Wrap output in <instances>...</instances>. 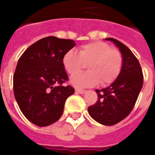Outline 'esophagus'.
<instances>
[{
	"instance_id": "34e87169",
	"label": "esophagus",
	"mask_w": 155,
	"mask_h": 155,
	"mask_svg": "<svg viewBox=\"0 0 155 155\" xmlns=\"http://www.w3.org/2000/svg\"><path fill=\"white\" fill-rule=\"evenodd\" d=\"M75 92L76 93H79V94H84L86 91L85 90H81V89H76L75 90Z\"/></svg>"
}]
</instances>
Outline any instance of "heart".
<instances>
[{
    "instance_id": "obj_1",
    "label": "heart",
    "mask_w": 155,
    "mask_h": 155,
    "mask_svg": "<svg viewBox=\"0 0 155 155\" xmlns=\"http://www.w3.org/2000/svg\"><path fill=\"white\" fill-rule=\"evenodd\" d=\"M66 71L73 75L89 64V73L74 75L71 84L78 88L93 87L97 84L106 86L114 82L123 67V57L119 51L112 49L103 42H92L81 46L77 53L70 50L63 56Z\"/></svg>"
}]
</instances>
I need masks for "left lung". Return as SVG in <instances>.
Masks as SVG:
<instances>
[{"label": "left lung", "mask_w": 155, "mask_h": 155, "mask_svg": "<svg viewBox=\"0 0 155 155\" xmlns=\"http://www.w3.org/2000/svg\"><path fill=\"white\" fill-rule=\"evenodd\" d=\"M113 42L123 57V67L117 80L105 88L96 90L98 101L87 108L89 115L104 125H113L127 117L137 101L143 85V75L137 58L125 45L115 38Z\"/></svg>", "instance_id": "8db88e82"}]
</instances>
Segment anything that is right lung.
Wrapping results in <instances>:
<instances>
[{
  "mask_svg": "<svg viewBox=\"0 0 155 155\" xmlns=\"http://www.w3.org/2000/svg\"><path fill=\"white\" fill-rule=\"evenodd\" d=\"M75 41L50 36L25 50L13 75V93L21 113L33 124L43 127L63 114L66 100L75 92L63 86L68 80L63 65V54Z\"/></svg>",
  "mask_w": 155,
  "mask_h": 155,
  "instance_id": "obj_1",
  "label": "right lung"
}]
</instances>
